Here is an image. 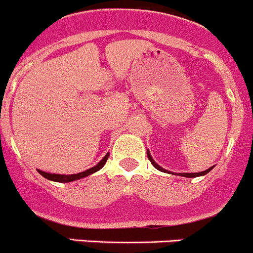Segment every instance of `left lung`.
<instances>
[{
    "label": "left lung",
    "mask_w": 253,
    "mask_h": 253,
    "mask_svg": "<svg viewBox=\"0 0 253 253\" xmlns=\"http://www.w3.org/2000/svg\"><path fill=\"white\" fill-rule=\"evenodd\" d=\"M146 154H148V158L149 160L151 161V164H153V167L155 168V169H158L159 171H163V172H167V174H172V175H179V176H184V177H197V176H204V175L209 174V172L211 171V170L213 169L215 167H211L209 168L208 170H205V171H200V172H172V171H169V170H165L164 168H161L160 165H158L155 163V160L153 159V156L150 155V151H149V149L146 150Z\"/></svg>",
    "instance_id": "left-lung-1"
}]
</instances>
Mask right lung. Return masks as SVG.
<instances>
[{
    "mask_svg": "<svg viewBox=\"0 0 253 253\" xmlns=\"http://www.w3.org/2000/svg\"><path fill=\"white\" fill-rule=\"evenodd\" d=\"M108 158H109V153H107V155H105L104 158H103L102 160H100L97 165H95V167L90 168V169L85 170V171L78 172V174H71V175L50 174V172L42 171V170H40V169H37V171L40 172V174L42 175L43 177H45V179L50 180V181L71 182V181H76V180H79V179H83V177H86V176H89V175H92V174H94V172H97L98 170H100L103 167H104L105 163H107V160H108Z\"/></svg>",
    "mask_w": 253,
    "mask_h": 253,
    "instance_id": "1",
    "label": "right lung"
}]
</instances>
